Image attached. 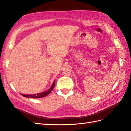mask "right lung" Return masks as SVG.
<instances>
[{
    "instance_id": "add662e5",
    "label": "right lung",
    "mask_w": 131,
    "mask_h": 131,
    "mask_svg": "<svg viewBox=\"0 0 131 131\" xmlns=\"http://www.w3.org/2000/svg\"><path fill=\"white\" fill-rule=\"evenodd\" d=\"M54 84H55V81L53 83V84L51 86V87L50 89H49L48 90L46 91V92H44L42 93H39L38 94H21L22 96L24 97H30V98H41V97H45L46 96L48 95V94L51 92L52 90L53 89L54 87Z\"/></svg>"
}]
</instances>
